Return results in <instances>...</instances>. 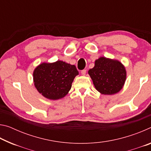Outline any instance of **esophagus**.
<instances>
[{
    "instance_id": "34e87169",
    "label": "esophagus",
    "mask_w": 151,
    "mask_h": 151,
    "mask_svg": "<svg viewBox=\"0 0 151 151\" xmlns=\"http://www.w3.org/2000/svg\"><path fill=\"white\" fill-rule=\"evenodd\" d=\"M86 69H84V70H81V74L83 75H86Z\"/></svg>"
}]
</instances>
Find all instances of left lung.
Wrapping results in <instances>:
<instances>
[{
  "label": "left lung",
  "mask_w": 151,
  "mask_h": 151,
  "mask_svg": "<svg viewBox=\"0 0 151 151\" xmlns=\"http://www.w3.org/2000/svg\"><path fill=\"white\" fill-rule=\"evenodd\" d=\"M97 91L103 94L118 93L126 79V70L118 60L101 57L95 61L94 66L88 70Z\"/></svg>",
  "instance_id": "1"
}]
</instances>
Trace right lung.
I'll return each mask as SVG.
<instances>
[{"label":"right lung","mask_w":151,"mask_h":151,"mask_svg":"<svg viewBox=\"0 0 151 151\" xmlns=\"http://www.w3.org/2000/svg\"><path fill=\"white\" fill-rule=\"evenodd\" d=\"M78 72L75 65L58 60L54 63H42L33 73L35 87L43 96L51 100L63 98L72 86Z\"/></svg>","instance_id":"right-lung-1"}]
</instances>
